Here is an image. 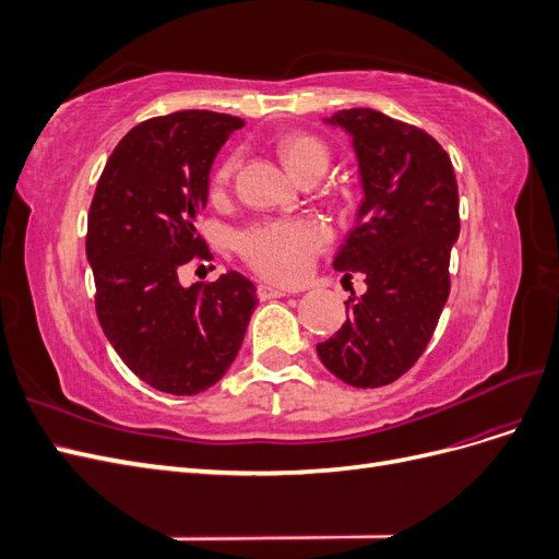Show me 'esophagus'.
Wrapping results in <instances>:
<instances>
[{"instance_id":"34e87169","label":"esophagus","mask_w":559,"mask_h":559,"mask_svg":"<svg viewBox=\"0 0 559 559\" xmlns=\"http://www.w3.org/2000/svg\"><path fill=\"white\" fill-rule=\"evenodd\" d=\"M259 298L261 300H270V298H282V296H286L284 292H280V289H275V286H270V284H259Z\"/></svg>"}]
</instances>
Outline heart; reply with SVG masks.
I'll list each match as a JSON object with an SVG mask.
<instances>
[{"label":"heart","mask_w":559,"mask_h":559,"mask_svg":"<svg viewBox=\"0 0 559 559\" xmlns=\"http://www.w3.org/2000/svg\"><path fill=\"white\" fill-rule=\"evenodd\" d=\"M280 156L286 167L302 177L310 170H326L329 151L312 134H286L280 140ZM240 167V154L226 156L216 167L214 189H224ZM331 238V230L317 218L300 222H263L235 235V245L251 267L277 282H296L310 270L314 253Z\"/></svg>","instance_id":"b5f03b06"}]
</instances>
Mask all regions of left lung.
I'll return each mask as SVG.
<instances>
[{"mask_svg":"<svg viewBox=\"0 0 559 559\" xmlns=\"http://www.w3.org/2000/svg\"><path fill=\"white\" fill-rule=\"evenodd\" d=\"M359 160L364 200L333 267L364 273L366 294L317 354L335 378L373 389L399 380L427 349L450 296V249L460 238V191L450 156L429 132L376 109L326 118Z\"/></svg>","mask_w":559,"mask_h":559,"instance_id":"obj_1","label":"left lung"}]
</instances>
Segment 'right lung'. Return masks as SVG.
I'll return each mask as SVG.
<instances>
[{
  "mask_svg": "<svg viewBox=\"0 0 559 559\" xmlns=\"http://www.w3.org/2000/svg\"><path fill=\"white\" fill-rule=\"evenodd\" d=\"M242 123L200 109L148 118L111 151L91 202L99 326L132 373L165 394L193 396L222 380L259 306L257 286L235 270L189 289L177 275L212 257L195 216L218 148Z\"/></svg>",
  "mask_w": 559,
  "mask_h": 559,
  "instance_id": "add662e5",
  "label": "right lung"
}]
</instances>
